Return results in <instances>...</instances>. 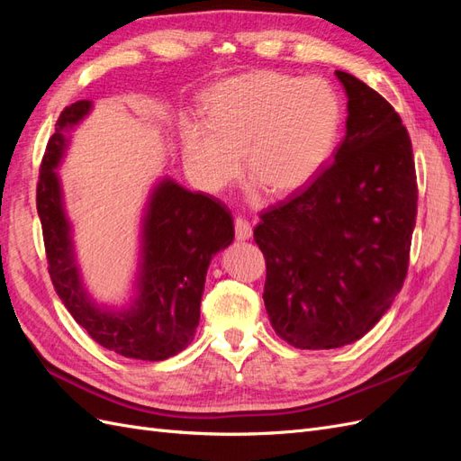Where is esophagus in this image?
I'll list each match as a JSON object with an SVG mask.
<instances>
[{
	"mask_svg": "<svg viewBox=\"0 0 461 461\" xmlns=\"http://www.w3.org/2000/svg\"><path fill=\"white\" fill-rule=\"evenodd\" d=\"M234 234H236V240L242 242V240L252 239L254 230H252V225H249V222L244 217H236V221H234Z\"/></svg>",
	"mask_w": 461,
	"mask_h": 461,
	"instance_id": "1",
	"label": "esophagus"
}]
</instances>
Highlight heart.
<instances>
[{"label":"heart","instance_id":"obj_1","mask_svg":"<svg viewBox=\"0 0 461 461\" xmlns=\"http://www.w3.org/2000/svg\"><path fill=\"white\" fill-rule=\"evenodd\" d=\"M203 122H185L180 148L192 176L222 192L240 175L288 196L323 171L339 142L342 107L321 78L256 71L221 80L202 97Z\"/></svg>","mask_w":461,"mask_h":461}]
</instances>
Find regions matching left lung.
<instances>
[{
    "mask_svg": "<svg viewBox=\"0 0 461 461\" xmlns=\"http://www.w3.org/2000/svg\"><path fill=\"white\" fill-rule=\"evenodd\" d=\"M346 136L332 163L263 213V302L275 332L302 350H332L369 332L408 273L417 215L411 140L381 94L344 71Z\"/></svg>",
    "mask_w": 461,
    "mask_h": 461,
    "instance_id": "8db88e82",
    "label": "left lung"
}]
</instances>
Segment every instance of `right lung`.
<instances>
[{
	"label": "right lung",
	"mask_w": 461,
	"mask_h": 461,
	"mask_svg": "<svg viewBox=\"0 0 461 461\" xmlns=\"http://www.w3.org/2000/svg\"><path fill=\"white\" fill-rule=\"evenodd\" d=\"M92 107L90 100L65 107L40 167L36 205L51 283L68 313L97 344L124 357L163 361L194 340L207 267L217 252L230 246L232 217L207 194L190 192L171 176L159 178L144 205L131 300L124 305L95 302L77 261L73 222L58 173L71 132Z\"/></svg>",
	"instance_id": "add662e5"
}]
</instances>
